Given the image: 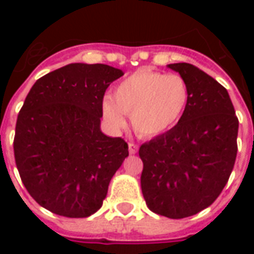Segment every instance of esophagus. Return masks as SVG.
I'll return each mask as SVG.
<instances>
[{
  "label": "esophagus",
  "mask_w": 254,
  "mask_h": 254,
  "mask_svg": "<svg viewBox=\"0 0 254 254\" xmlns=\"http://www.w3.org/2000/svg\"><path fill=\"white\" fill-rule=\"evenodd\" d=\"M138 151V145L134 143H129V154H136Z\"/></svg>",
  "instance_id": "1"
}]
</instances>
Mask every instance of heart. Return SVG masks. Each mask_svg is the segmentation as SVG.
<instances>
[{
	"label": "heart",
	"mask_w": 254,
	"mask_h": 254,
	"mask_svg": "<svg viewBox=\"0 0 254 254\" xmlns=\"http://www.w3.org/2000/svg\"><path fill=\"white\" fill-rule=\"evenodd\" d=\"M190 92L180 74H166L148 67L124 78L111 98L102 102V114L114 130L127 125L130 116L133 129L141 137H155L176 127L187 110Z\"/></svg>",
	"instance_id": "b5f03b06"
}]
</instances>
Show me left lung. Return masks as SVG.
I'll return each instance as SVG.
<instances>
[{
	"instance_id": "8db88e82",
	"label": "left lung",
	"mask_w": 254,
	"mask_h": 254,
	"mask_svg": "<svg viewBox=\"0 0 254 254\" xmlns=\"http://www.w3.org/2000/svg\"><path fill=\"white\" fill-rule=\"evenodd\" d=\"M189 85V103L169 132L140 147L141 190L152 212L170 219L209 207L229 181L237 158L238 118L229 92L194 65H167Z\"/></svg>"
}]
</instances>
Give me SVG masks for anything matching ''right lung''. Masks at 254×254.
I'll list each match as a JSON object with an SVG mask.
<instances>
[{"label": "right lung", "mask_w": 254, "mask_h": 254, "mask_svg": "<svg viewBox=\"0 0 254 254\" xmlns=\"http://www.w3.org/2000/svg\"><path fill=\"white\" fill-rule=\"evenodd\" d=\"M124 74L105 64H69L36 80L16 122L17 170L39 205L87 218L103 204L127 144L100 130L107 87Z\"/></svg>", "instance_id": "add662e5"}]
</instances>
